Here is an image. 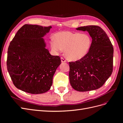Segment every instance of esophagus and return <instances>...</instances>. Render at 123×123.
<instances>
[{"mask_svg": "<svg viewBox=\"0 0 123 123\" xmlns=\"http://www.w3.org/2000/svg\"><path fill=\"white\" fill-rule=\"evenodd\" d=\"M61 62H66V61L64 58L61 57Z\"/></svg>", "mask_w": 123, "mask_h": 123, "instance_id": "1", "label": "esophagus"}]
</instances>
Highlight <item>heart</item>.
I'll use <instances>...</instances> for the list:
<instances>
[{
  "label": "heart",
  "instance_id": "1",
  "mask_svg": "<svg viewBox=\"0 0 123 123\" xmlns=\"http://www.w3.org/2000/svg\"><path fill=\"white\" fill-rule=\"evenodd\" d=\"M91 38L87 34L63 31L55 35V39L52 38L50 44L55 53H61L65 50V54L69 60L76 61L87 54L91 45Z\"/></svg>",
  "mask_w": 123,
  "mask_h": 123
}]
</instances>
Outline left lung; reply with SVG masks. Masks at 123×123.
Wrapping results in <instances>:
<instances>
[{
    "mask_svg": "<svg viewBox=\"0 0 123 123\" xmlns=\"http://www.w3.org/2000/svg\"><path fill=\"white\" fill-rule=\"evenodd\" d=\"M76 29L87 31L92 40L90 50L84 58L69 62L70 83L78 91L96 90L101 87L112 74L113 46L106 32L98 26H84Z\"/></svg>",
    "mask_w": 123,
    "mask_h": 123,
    "instance_id": "obj_1",
    "label": "left lung"
}]
</instances>
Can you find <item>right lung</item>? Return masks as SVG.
Instances as JSON below:
<instances>
[{
	"label": "right lung",
	"mask_w": 123,
	"mask_h": 123,
	"mask_svg": "<svg viewBox=\"0 0 123 123\" xmlns=\"http://www.w3.org/2000/svg\"><path fill=\"white\" fill-rule=\"evenodd\" d=\"M52 26L25 24L17 31L8 50L7 69L17 89L31 94L48 91L56 70L61 64L51 55L43 38Z\"/></svg>",
	"instance_id": "add662e5"
}]
</instances>
